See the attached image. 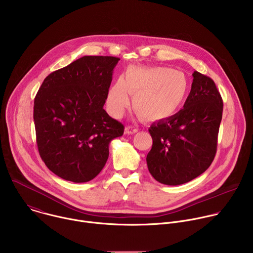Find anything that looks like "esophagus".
Here are the masks:
<instances>
[{"label": "esophagus", "instance_id": "34e87169", "mask_svg": "<svg viewBox=\"0 0 253 253\" xmlns=\"http://www.w3.org/2000/svg\"><path fill=\"white\" fill-rule=\"evenodd\" d=\"M136 132H138V128H135L132 126H126V128H125L126 134H135Z\"/></svg>", "mask_w": 253, "mask_h": 253}]
</instances>
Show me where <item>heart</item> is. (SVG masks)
I'll use <instances>...</instances> for the list:
<instances>
[{"mask_svg": "<svg viewBox=\"0 0 253 253\" xmlns=\"http://www.w3.org/2000/svg\"><path fill=\"white\" fill-rule=\"evenodd\" d=\"M188 81L182 72L166 67H129L107 94L110 114L120 117L133 95L134 109L144 119L160 121L172 116L184 103Z\"/></svg>", "mask_w": 253, "mask_h": 253, "instance_id": "1", "label": "heart"}]
</instances>
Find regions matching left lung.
Segmentation results:
<instances>
[{
    "instance_id": "1",
    "label": "left lung",
    "mask_w": 253,
    "mask_h": 253,
    "mask_svg": "<svg viewBox=\"0 0 253 253\" xmlns=\"http://www.w3.org/2000/svg\"><path fill=\"white\" fill-rule=\"evenodd\" d=\"M192 76L183 109L149 128L153 144L146 157L148 170L165 185L184 184L202 174L217 148L222 98L211 78L197 71Z\"/></svg>"
}]
</instances>
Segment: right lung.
I'll return each instance as SVG.
<instances>
[{"label": "right lung", "instance_id": "right-lung-1", "mask_svg": "<svg viewBox=\"0 0 253 253\" xmlns=\"http://www.w3.org/2000/svg\"><path fill=\"white\" fill-rule=\"evenodd\" d=\"M119 58L84 56L59 69L42 83L34 101L40 156L62 179H94L109 156L110 142L124 126L104 110Z\"/></svg>", "mask_w": 253, "mask_h": 253}]
</instances>
